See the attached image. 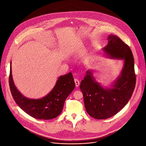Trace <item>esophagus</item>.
<instances>
[{
    "label": "esophagus",
    "mask_w": 146,
    "mask_h": 146,
    "mask_svg": "<svg viewBox=\"0 0 146 146\" xmlns=\"http://www.w3.org/2000/svg\"><path fill=\"white\" fill-rule=\"evenodd\" d=\"M74 82H75V84L76 87H78L80 85V81L77 78H74Z\"/></svg>",
    "instance_id": "obj_1"
}]
</instances>
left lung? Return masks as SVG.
I'll list each match as a JSON object with an SVG mask.
<instances>
[{"mask_svg": "<svg viewBox=\"0 0 146 146\" xmlns=\"http://www.w3.org/2000/svg\"><path fill=\"white\" fill-rule=\"evenodd\" d=\"M108 40L103 51L110 57L124 60L120 76L111 88H105L93 77L92 71L88 70L80 86L87 113L97 119L111 117L123 109L136 85L134 58L129 47L115 35H109Z\"/></svg>", "mask_w": 146, "mask_h": 146, "instance_id": "obj_1", "label": "left lung"}]
</instances>
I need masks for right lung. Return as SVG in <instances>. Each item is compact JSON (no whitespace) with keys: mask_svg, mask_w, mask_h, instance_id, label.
<instances>
[{"mask_svg":"<svg viewBox=\"0 0 146 146\" xmlns=\"http://www.w3.org/2000/svg\"><path fill=\"white\" fill-rule=\"evenodd\" d=\"M11 63L9 86L13 98L18 106L30 116L38 119H51L58 116L64 103L75 87L72 73L61 76L51 91L43 98L29 99L23 95L14 85L11 74Z\"/></svg>","mask_w":146,"mask_h":146,"instance_id":"obj_1","label":"right lung"}]
</instances>
